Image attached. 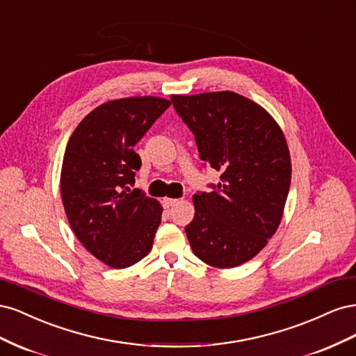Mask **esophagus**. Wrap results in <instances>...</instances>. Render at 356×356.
<instances>
[{
    "label": "esophagus",
    "mask_w": 356,
    "mask_h": 356,
    "mask_svg": "<svg viewBox=\"0 0 356 356\" xmlns=\"http://www.w3.org/2000/svg\"><path fill=\"white\" fill-rule=\"evenodd\" d=\"M178 203V199H170V197H165L163 199V207L165 208H172V207H175V204Z\"/></svg>",
    "instance_id": "1"
}]
</instances>
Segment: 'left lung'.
Instances as JSON below:
<instances>
[{
    "label": "left lung",
    "instance_id": "left-lung-1",
    "mask_svg": "<svg viewBox=\"0 0 356 356\" xmlns=\"http://www.w3.org/2000/svg\"><path fill=\"white\" fill-rule=\"evenodd\" d=\"M195 135L199 157L221 182L193 196L186 225L203 263L230 268L251 260L279 227L291 184V159L281 127L260 105L234 92L170 96Z\"/></svg>",
    "mask_w": 356,
    "mask_h": 356
}]
</instances>
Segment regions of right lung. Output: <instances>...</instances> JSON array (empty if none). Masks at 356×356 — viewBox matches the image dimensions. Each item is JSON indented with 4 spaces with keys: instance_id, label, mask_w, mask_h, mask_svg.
I'll list each match as a JSON object with an SVG mask.
<instances>
[{
    "instance_id": "right-lung-1",
    "label": "right lung",
    "mask_w": 356,
    "mask_h": 356,
    "mask_svg": "<svg viewBox=\"0 0 356 356\" xmlns=\"http://www.w3.org/2000/svg\"><path fill=\"white\" fill-rule=\"evenodd\" d=\"M169 105L153 96L105 102L67 144L60 174L67 218L86 250L113 268L138 263L153 248L163 209L131 190L143 163L134 147Z\"/></svg>"
}]
</instances>
